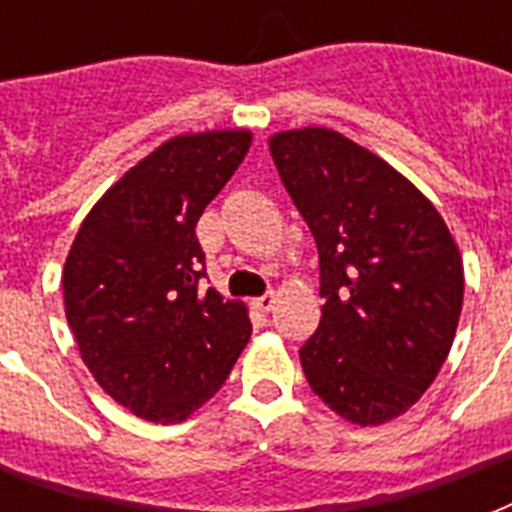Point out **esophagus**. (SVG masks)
Wrapping results in <instances>:
<instances>
[{
  "label": "esophagus",
  "mask_w": 512,
  "mask_h": 512,
  "mask_svg": "<svg viewBox=\"0 0 512 512\" xmlns=\"http://www.w3.org/2000/svg\"><path fill=\"white\" fill-rule=\"evenodd\" d=\"M276 300H279V297H276V292H265L263 297H255V300H252V305H255L257 311L268 313V311H273Z\"/></svg>",
  "instance_id": "obj_1"
}]
</instances>
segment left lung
I'll use <instances>...</instances> for the list:
<instances>
[{
    "label": "left lung",
    "instance_id": "left-lung-1",
    "mask_svg": "<svg viewBox=\"0 0 512 512\" xmlns=\"http://www.w3.org/2000/svg\"><path fill=\"white\" fill-rule=\"evenodd\" d=\"M268 146L319 247L321 324L300 348L308 385L353 425L396 420L452 350L460 249L417 185L340 132H276Z\"/></svg>",
    "mask_w": 512,
    "mask_h": 512
}]
</instances>
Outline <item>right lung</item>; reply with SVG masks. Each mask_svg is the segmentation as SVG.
<instances>
[{
    "label": "right lung",
    "mask_w": 512,
    "mask_h": 512,
    "mask_svg": "<svg viewBox=\"0 0 512 512\" xmlns=\"http://www.w3.org/2000/svg\"><path fill=\"white\" fill-rule=\"evenodd\" d=\"M249 143V130L170 138L95 201L68 249L63 303L82 361L140 420H188L252 335L247 305L199 289L196 239Z\"/></svg>",
    "instance_id": "1"
}]
</instances>
